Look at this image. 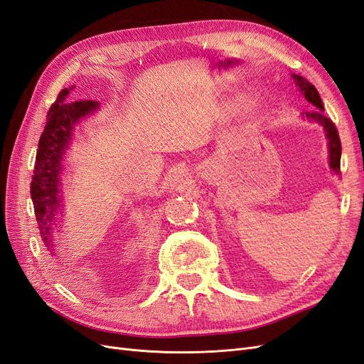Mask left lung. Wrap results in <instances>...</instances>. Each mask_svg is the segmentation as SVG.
<instances>
[{
	"label": "left lung",
	"mask_w": 364,
	"mask_h": 364,
	"mask_svg": "<svg viewBox=\"0 0 364 364\" xmlns=\"http://www.w3.org/2000/svg\"><path fill=\"white\" fill-rule=\"evenodd\" d=\"M293 79L299 87L301 92L305 95L306 102H310L314 106V111L305 112V117L311 121H317L318 124H322L325 132H326V138H328V144H329V165L336 173H340V156H341V142L338 138V132L336 129V124L331 119L326 118L323 115V103L322 98L318 95L316 86L313 83L308 82L305 77L302 75H296L293 74Z\"/></svg>",
	"instance_id": "8db88e82"
}]
</instances>
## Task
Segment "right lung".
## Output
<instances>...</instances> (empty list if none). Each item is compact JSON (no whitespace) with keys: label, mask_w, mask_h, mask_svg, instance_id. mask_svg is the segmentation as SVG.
Listing matches in <instances>:
<instances>
[{"label":"right lung","mask_w":364,"mask_h":364,"mask_svg":"<svg viewBox=\"0 0 364 364\" xmlns=\"http://www.w3.org/2000/svg\"><path fill=\"white\" fill-rule=\"evenodd\" d=\"M70 90H62L47 114V124L39 138L35 170H33L30 194L41 238L50 255H56L54 234V214L59 209V178L62 170V155L71 139L74 126L85 115L95 111L98 103L92 100L68 102Z\"/></svg>","instance_id":"add662e5"}]
</instances>
